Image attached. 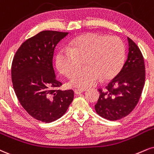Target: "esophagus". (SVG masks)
<instances>
[{
    "label": "esophagus",
    "instance_id": "obj_1",
    "mask_svg": "<svg viewBox=\"0 0 154 154\" xmlns=\"http://www.w3.org/2000/svg\"><path fill=\"white\" fill-rule=\"evenodd\" d=\"M85 90H86L85 89H75V90H74V92H75V94H76V95H78V94L84 92Z\"/></svg>",
    "mask_w": 154,
    "mask_h": 154
}]
</instances>
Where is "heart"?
I'll list each match as a JSON object with an SVG mask.
<instances>
[{
	"label": "heart",
	"instance_id": "1",
	"mask_svg": "<svg viewBox=\"0 0 154 154\" xmlns=\"http://www.w3.org/2000/svg\"><path fill=\"white\" fill-rule=\"evenodd\" d=\"M125 59V47L119 37L88 33L76 37L69 49H61L56 57L57 69L70 78L84 60V69L72 77L69 85L85 88L95 85L100 79L112 78L119 72Z\"/></svg>",
	"mask_w": 154,
	"mask_h": 154
}]
</instances>
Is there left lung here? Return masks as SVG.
<instances>
[{"mask_svg": "<svg viewBox=\"0 0 154 154\" xmlns=\"http://www.w3.org/2000/svg\"><path fill=\"white\" fill-rule=\"evenodd\" d=\"M128 54L125 64L104 90L99 89L100 97L95 109L101 117L117 120L128 116L139 100L145 83L144 59L139 48L128 38Z\"/></svg>", "mask_w": 154, "mask_h": 154, "instance_id": "obj_1", "label": "left lung"}]
</instances>
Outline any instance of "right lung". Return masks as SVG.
Wrapping results in <instances>:
<instances>
[{
    "instance_id": "obj_1",
    "label": "right lung",
    "mask_w": 154,
    "mask_h": 154,
    "mask_svg": "<svg viewBox=\"0 0 154 154\" xmlns=\"http://www.w3.org/2000/svg\"><path fill=\"white\" fill-rule=\"evenodd\" d=\"M67 32L43 31L21 44L14 57L11 78L15 93L25 110L44 123L66 112L74 99L72 90H58L53 68L54 51Z\"/></svg>"
}]
</instances>
